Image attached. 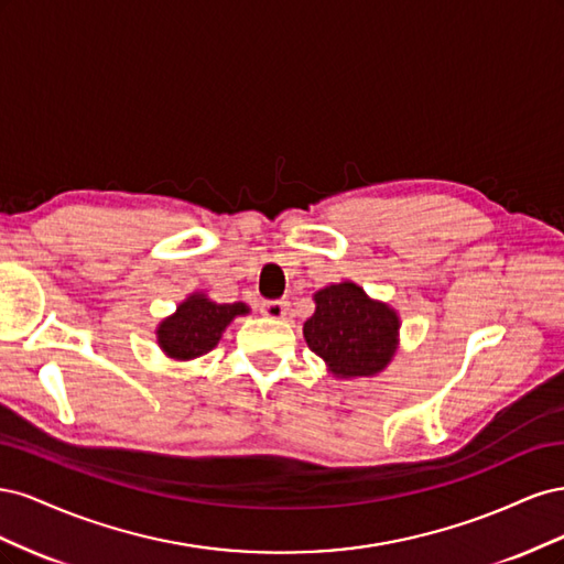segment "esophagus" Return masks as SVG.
<instances>
[{"label": "esophagus", "mask_w": 564, "mask_h": 564, "mask_svg": "<svg viewBox=\"0 0 564 564\" xmlns=\"http://www.w3.org/2000/svg\"><path fill=\"white\" fill-rule=\"evenodd\" d=\"M286 311H289V301H263L261 303V313L272 319H284Z\"/></svg>", "instance_id": "1"}]
</instances>
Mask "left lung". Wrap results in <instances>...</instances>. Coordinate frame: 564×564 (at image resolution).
Listing matches in <instances>:
<instances>
[{
    "label": "left lung",
    "instance_id": "obj_1",
    "mask_svg": "<svg viewBox=\"0 0 564 564\" xmlns=\"http://www.w3.org/2000/svg\"><path fill=\"white\" fill-rule=\"evenodd\" d=\"M313 301L315 313L303 324V338L332 377H379L400 348V313L350 280L319 289Z\"/></svg>",
    "mask_w": 564,
    "mask_h": 564
}]
</instances>
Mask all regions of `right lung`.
<instances>
[{"instance_id": "right-lung-1", "label": "right lung", "mask_w": 564, "mask_h": 564, "mask_svg": "<svg viewBox=\"0 0 564 564\" xmlns=\"http://www.w3.org/2000/svg\"><path fill=\"white\" fill-rule=\"evenodd\" d=\"M242 315H249L247 303H216L204 292H193L158 324V346L169 360H197L214 350L228 324Z\"/></svg>"}]
</instances>
